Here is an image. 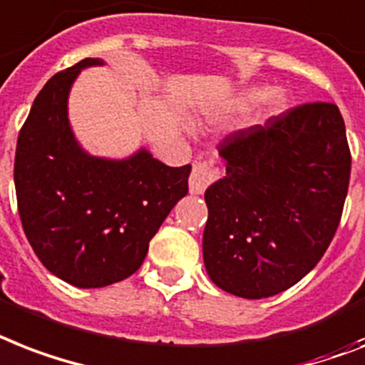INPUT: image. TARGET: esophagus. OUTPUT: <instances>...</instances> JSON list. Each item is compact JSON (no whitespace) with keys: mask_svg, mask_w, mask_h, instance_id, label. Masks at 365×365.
I'll use <instances>...</instances> for the list:
<instances>
[{"mask_svg":"<svg viewBox=\"0 0 365 365\" xmlns=\"http://www.w3.org/2000/svg\"><path fill=\"white\" fill-rule=\"evenodd\" d=\"M219 176H221V173L215 167V163L198 159L192 165L191 176H189V189H191L192 195H200V192L206 191L208 185H212L215 180H219Z\"/></svg>","mask_w":365,"mask_h":365,"instance_id":"34e87169","label":"esophagus"}]
</instances>
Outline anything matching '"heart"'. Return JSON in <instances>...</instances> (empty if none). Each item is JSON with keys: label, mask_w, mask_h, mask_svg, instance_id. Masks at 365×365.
<instances>
[{"label": "heart", "mask_w": 365, "mask_h": 365, "mask_svg": "<svg viewBox=\"0 0 365 365\" xmlns=\"http://www.w3.org/2000/svg\"><path fill=\"white\" fill-rule=\"evenodd\" d=\"M262 96H264V91L262 90H251L250 93L245 96V99L259 101ZM283 103H285V97H283V93H279V91H275V93H272V96H269V106H272L274 110L281 108V106H283Z\"/></svg>", "instance_id": "1"}]
</instances>
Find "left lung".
I'll list each match as a JSON object with an SVG mask.
<instances>
[{
	"mask_svg": "<svg viewBox=\"0 0 365 365\" xmlns=\"http://www.w3.org/2000/svg\"><path fill=\"white\" fill-rule=\"evenodd\" d=\"M227 176L206 189L202 253L219 289L259 300L290 289L327 253L351 180L345 121L304 103L217 146Z\"/></svg>",
	"mask_w": 365,
	"mask_h": 365,
	"instance_id": "left-lung-1",
	"label": "left lung"
}]
</instances>
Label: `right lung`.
Masks as SVG:
<instances>
[{
    "mask_svg": "<svg viewBox=\"0 0 365 365\" xmlns=\"http://www.w3.org/2000/svg\"><path fill=\"white\" fill-rule=\"evenodd\" d=\"M103 59L59 71L35 97L14 155L20 221L38 260L80 289L133 275L150 240L187 195L191 165L167 167L146 150L125 161L88 155L67 120V97L78 73Z\"/></svg>",
    "mask_w": 365,
    "mask_h": 365,
    "instance_id": "add662e5",
    "label": "right lung"
}]
</instances>
